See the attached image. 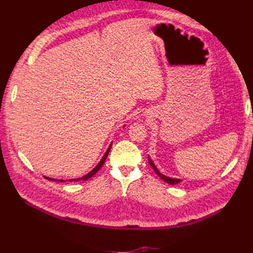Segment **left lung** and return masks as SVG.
Instances as JSON below:
<instances>
[{"mask_svg": "<svg viewBox=\"0 0 253 253\" xmlns=\"http://www.w3.org/2000/svg\"><path fill=\"white\" fill-rule=\"evenodd\" d=\"M149 160V163H150V165H151L152 166V168H153V169L155 170V173H157L160 177H161V178H162L164 181H166V182H168V184H169V185H176V184H178V182H180V179H176V178H170V177H168V176H165V175H163L162 173H160V171H159V169H157V166H155L154 165V163L152 162V160L151 159H148Z\"/></svg>", "mask_w": 253, "mask_h": 253, "instance_id": "obj_1", "label": "left lung"}]
</instances>
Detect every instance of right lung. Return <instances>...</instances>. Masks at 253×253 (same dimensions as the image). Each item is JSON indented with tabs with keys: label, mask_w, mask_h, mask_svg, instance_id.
Here are the masks:
<instances>
[{
	"label": "right lung",
	"mask_w": 253,
	"mask_h": 253,
	"mask_svg": "<svg viewBox=\"0 0 253 253\" xmlns=\"http://www.w3.org/2000/svg\"><path fill=\"white\" fill-rule=\"evenodd\" d=\"M111 147H112V144H110V147H109V149H107V151L105 152V154L103 155V158L101 159V161L99 162V164L95 166V168L90 171V173H88L87 175H84V176H83L82 178H77V179H69V181H78V180H87V179H89V178H91V177H92L96 171H98L102 166H103V164H104V162H105V160H106V158H107V155H109V152H110V150H111ZM46 179H50V180H54V181H64L63 179H54V178H49V177H45Z\"/></svg>",
	"instance_id": "obj_1"
}]
</instances>
